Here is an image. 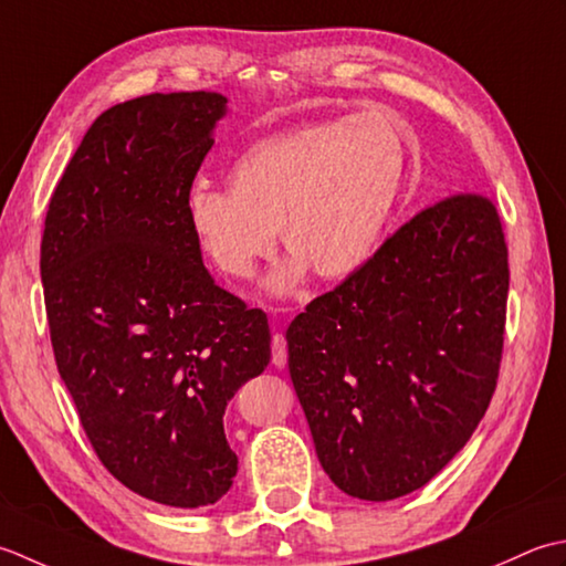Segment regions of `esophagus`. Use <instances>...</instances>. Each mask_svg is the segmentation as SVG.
Returning a JSON list of instances; mask_svg holds the SVG:
<instances>
[{"label":"esophagus","mask_w":566,"mask_h":566,"mask_svg":"<svg viewBox=\"0 0 566 566\" xmlns=\"http://www.w3.org/2000/svg\"><path fill=\"white\" fill-rule=\"evenodd\" d=\"M271 349H273V366L283 368L287 361V342L281 332L273 334V342H271Z\"/></svg>","instance_id":"obj_1"}]
</instances>
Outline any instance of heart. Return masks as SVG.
I'll use <instances>...</instances> for the list:
<instances>
[{"mask_svg":"<svg viewBox=\"0 0 566 566\" xmlns=\"http://www.w3.org/2000/svg\"><path fill=\"white\" fill-rule=\"evenodd\" d=\"M408 172L400 132L380 114L303 124L249 146L229 190L198 182L186 195L190 234L227 279H249L279 234L291 253L269 275L291 293L315 271L347 281L384 241Z\"/></svg>","mask_w":566,"mask_h":566,"instance_id":"obj_1","label":"heart"}]
</instances>
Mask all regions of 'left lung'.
<instances>
[{
  "label": "left lung",
  "mask_w": 566,
  "mask_h": 566,
  "mask_svg": "<svg viewBox=\"0 0 566 566\" xmlns=\"http://www.w3.org/2000/svg\"><path fill=\"white\" fill-rule=\"evenodd\" d=\"M505 300L499 212L457 192L291 322L287 368L334 486L394 501L454 459L495 390Z\"/></svg>",
  "instance_id": "1"
}]
</instances>
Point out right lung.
<instances>
[{
    "instance_id": "obj_1",
    "label": "right lung",
    "mask_w": 566,
    "mask_h": 566,
    "mask_svg": "<svg viewBox=\"0 0 566 566\" xmlns=\"http://www.w3.org/2000/svg\"><path fill=\"white\" fill-rule=\"evenodd\" d=\"M227 114L219 92H154L102 112L51 198L41 281L57 371L102 464L172 509L237 476L224 410L271 361L266 313L219 287L186 195Z\"/></svg>"
}]
</instances>
